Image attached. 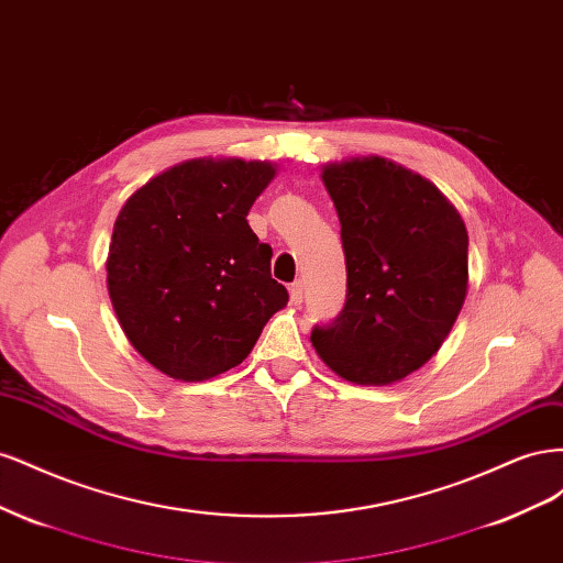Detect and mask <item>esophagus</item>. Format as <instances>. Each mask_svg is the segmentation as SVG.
Here are the masks:
<instances>
[{
	"label": "esophagus",
	"instance_id": "1",
	"mask_svg": "<svg viewBox=\"0 0 563 563\" xmlns=\"http://www.w3.org/2000/svg\"><path fill=\"white\" fill-rule=\"evenodd\" d=\"M288 294H291V302L300 305L302 302V282H294L288 286Z\"/></svg>",
	"mask_w": 563,
	"mask_h": 563
}]
</instances>
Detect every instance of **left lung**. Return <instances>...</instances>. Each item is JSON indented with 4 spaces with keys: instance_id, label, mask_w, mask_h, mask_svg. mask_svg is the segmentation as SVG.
<instances>
[{
    "instance_id": "1",
    "label": "left lung",
    "mask_w": 563,
    "mask_h": 563,
    "mask_svg": "<svg viewBox=\"0 0 563 563\" xmlns=\"http://www.w3.org/2000/svg\"><path fill=\"white\" fill-rule=\"evenodd\" d=\"M340 218L347 300L312 331L321 362L356 385H391L444 345L467 296V228L439 187L385 157L321 168Z\"/></svg>"
}]
</instances>
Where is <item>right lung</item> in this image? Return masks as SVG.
I'll return each mask as SVG.
<instances>
[{"label": "right lung", "mask_w": 563, "mask_h": 563, "mask_svg": "<svg viewBox=\"0 0 563 563\" xmlns=\"http://www.w3.org/2000/svg\"><path fill=\"white\" fill-rule=\"evenodd\" d=\"M277 164L236 157L180 162L119 211L108 294L133 350L164 376L197 383L240 366L288 294L272 249L249 228Z\"/></svg>", "instance_id": "obj_1"}]
</instances>
